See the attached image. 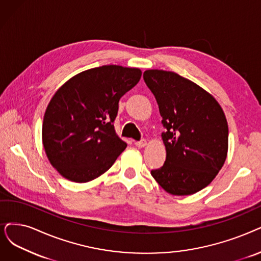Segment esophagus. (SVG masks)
Returning <instances> with one entry per match:
<instances>
[{
	"instance_id": "34e87169",
	"label": "esophagus",
	"mask_w": 261,
	"mask_h": 261,
	"mask_svg": "<svg viewBox=\"0 0 261 261\" xmlns=\"http://www.w3.org/2000/svg\"><path fill=\"white\" fill-rule=\"evenodd\" d=\"M135 145H136V147H138V148H143V147H145V145H147V140L141 139L139 141H136V142H135Z\"/></svg>"
}]
</instances>
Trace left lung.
Returning a JSON list of instances; mask_svg holds the SVG:
<instances>
[{"mask_svg":"<svg viewBox=\"0 0 261 261\" xmlns=\"http://www.w3.org/2000/svg\"><path fill=\"white\" fill-rule=\"evenodd\" d=\"M143 80L158 101L165 132L166 161L151 170L171 195H192L209 185L228 150L227 120L215 98L172 71L149 69Z\"/></svg>","mask_w":261,"mask_h":261,"instance_id":"left-lung-1","label":"left lung"}]
</instances>
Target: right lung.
Returning a JSON list of instances; mask_svg holds the SVG:
<instances>
[{
  "instance_id": "obj_1",
  "label": "right lung",
  "mask_w": 261,
  "mask_h": 261,
  "mask_svg": "<svg viewBox=\"0 0 261 261\" xmlns=\"http://www.w3.org/2000/svg\"><path fill=\"white\" fill-rule=\"evenodd\" d=\"M140 77L138 68L103 65L80 72L57 91L44 116L43 144L64 178L94 180L127 147L113 123L120 98Z\"/></svg>"
}]
</instances>
